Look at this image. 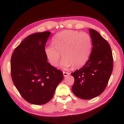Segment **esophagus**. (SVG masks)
Listing matches in <instances>:
<instances>
[{
    "mask_svg": "<svg viewBox=\"0 0 124 124\" xmlns=\"http://www.w3.org/2000/svg\"><path fill=\"white\" fill-rule=\"evenodd\" d=\"M70 73L68 72H66V71H63V75L64 77H66L68 75H69Z\"/></svg>",
    "mask_w": 124,
    "mask_h": 124,
    "instance_id": "34e87169",
    "label": "esophagus"
}]
</instances>
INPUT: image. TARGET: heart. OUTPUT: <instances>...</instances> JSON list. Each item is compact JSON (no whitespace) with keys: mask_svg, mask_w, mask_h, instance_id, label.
Returning a JSON list of instances; mask_svg holds the SVG:
<instances>
[{"mask_svg":"<svg viewBox=\"0 0 124 124\" xmlns=\"http://www.w3.org/2000/svg\"><path fill=\"white\" fill-rule=\"evenodd\" d=\"M54 45L45 48L46 56L51 65L56 66L61 58L62 66L66 69L72 66L78 69L85 65L92 49V40L88 34L73 30L60 32L53 39Z\"/></svg>","mask_w":124,"mask_h":124,"instance_id":"1","label":"heart"}]
</instances>
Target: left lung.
Here are the masks:
<instances>
[{"mask_svg": "<svg viewBox=\"0 0 124 124\" xmlns=\"http://www.w3.org/2000/svg\"><path fill=\"white\" fill-rule=\"evenodd\" d=\"M92 50L85 65L71 73L74 78L72 91L83 100L98 96L105 91L113 69V56L110 45L97 31L89 29Z\"/></svg>", "mask_w": 124, "mask_h": 124, "instance_id": "8db88e82", "label": "left lung"}]
</instances>
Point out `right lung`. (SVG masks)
Segmentation results:
<instances>
[{
    "label": "right lung",
    "instance_id": "add662e5",
    "mask_svg": "<svg viewBox=\"0 0 124 124\" xmlns=\"http://www.w3.org/2000/svg\"><path fill=\"white\" fill-rule=\"evenodd\" d=\"M51 32L35 33L27 37L12 55L10 71L16 88L26 101L44 105L52 99L63 73L51 66L45 53Z\"/></svg>",
    "mask_w": 124,
    "mask_h": 124
}]
</instances>
